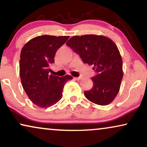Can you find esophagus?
<instances>
[{
  "label": "esophagus",
  "instance_id": "obj_1",
  "mask_svg": "<svg viewBox=\"0 0 147 147\" xmlns=\"http://www.w3.org/2000/svg\"><path fill=\"white\" fill-rule=\"evenodd\" d=\"M74 79H75V80H77V81H79V80H81L82 78L81 77H74Z\"/></svg>",
  "mask_w": 147,
  "mask_h": 147
}]
</instances>
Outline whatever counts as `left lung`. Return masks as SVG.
Listing matches in <instances>:
<instances>
[{
	"label": "left lung",
	"instance_id": "1",
	"mask_svg": "<svg viewBox=\"0 0 147 147\" xmlns=\"http://www.w3.org/2000/svg\"><path fill=\"white\" fill-rule=\"evenodd\" d=\"M66 44L97 72L91 78L93 87L84 93L85 97L100 105L112 102L123 78L122 59L115 43L103 36L84 35L72 37Z\"/></svg>",
	"mask_w": 147,
	"mask_h": 147
}]
</instances>
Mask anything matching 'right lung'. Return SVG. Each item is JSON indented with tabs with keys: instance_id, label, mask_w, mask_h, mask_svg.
<instances>
[{
	"instance_id": "1",
	"label": "right lung",
	"mask_w": 147,
	"mask_h": 147,
	"mask_svg": "<svg viewBox=\"0 0 147 147\" xmlns=\"http://www.w3.org/2000/svg\"><path fill=\"white\" fill-rule=\"evenodd\" d=\"M69 36H41L27 42L21 49L19 74L23 89L33 103L46 108L62 97V90L70 75L59 77L50 75L54 56Z\"/></svg>"
}]
</instances>
